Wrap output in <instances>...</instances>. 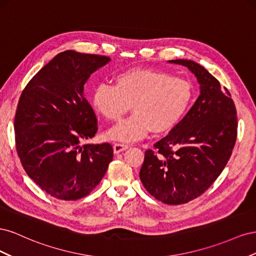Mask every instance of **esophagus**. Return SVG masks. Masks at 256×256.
<instances>
[{
	"label": "esophagus",
	"mask_w": 256,
	"mask_h": 256,
	"mask_svg": "<svg viewBox=\"0 0 256 256\" xmlns=\"http://www.w3.org/2000/svg\"><path fill=\"white\" fill-rule=\"evenodd\" d=\"M128 147H129L128 144H124V143H114L113 144V150H114L115 154H118L122 150H125L128 148Z\"/></svg>",
	"instance_id": "obj_1"
}]
</instances>
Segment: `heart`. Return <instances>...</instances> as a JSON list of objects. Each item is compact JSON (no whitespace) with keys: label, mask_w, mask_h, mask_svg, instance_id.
<instances>
[{"label":"heart","mask_w":256,"mask_h":256,"mask_svg":"<svg viewBox=\"0 0 256 256\" xmlns=\"http://www.w3.org/2000/svg\"><path fill=\"white\" fill-rule=\"evenodd\" d=\"M192 98L188 81L156 69L134 68L116 76L114 85L98 84L92 102L109 122H120L132 104L134 113L106 134L112 140L130 142L152 130L164 134L173 129L189 110Z\"/></svg>","instance_id":"obj_1"}]
</instances>
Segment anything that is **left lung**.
Wrapping results in <instances>:
<instances>
[{
  "label": "left lung",
  "instance_id": "1",
  "mask_svg": "<svg viewBox=\"0 0 256 256\" xmlns=\"http://www.w3.org/2000/svg\"><path fill=\"white\" fill-rule=\"evenodd\" d=\"M194 74L200 94L166 138L147 150L140 178L150 196L180 205L196 198L226 168L236 143L237 115L226 88L206 69L188 60H172Z\"/></svg>",
  "mask_w": 256,
  "mask_h": 256
}]
</instances>
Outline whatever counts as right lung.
I'll list each match as a JSON object with an SVG mask.
<instances>
[{
	"mask_svg": "<svg viewBox=\"0 0 256 256\" xmlns=\"http://www.w3.org/2000/svg\"><path fill=\"white\" fill-rule=\"evenodd\" d=\"M110 60L74 50L60 52L22 92L14 116L18 156L30 178L53 198L86 196L113 159L110 143L82 145L98 129L84 84Z\"/></svg>",
	"mask_w": 256,
	"mask_h": 256,
	"instance_id": "add662e5",
	"label": "right lung"
}]
</instances>
